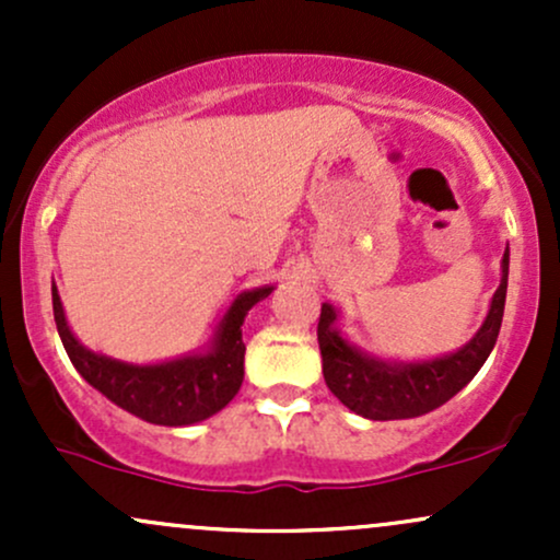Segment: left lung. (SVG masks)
Wrapping results in <instances>:
<instances>
[{
    "label": "left lung",
    "mask_w": 560,
    "mask_h": 560,
    "mask_svg": "<svg viewBox=\"0 0 560 560\" xmlns=\"http://www.w3.org/2000/svg\"><path fill=\"white\" fill-rule=\"evenodd\" d=\"M505 289L508 249L503 255V279H500L490 313H487V320L481 324L477 337L453 355L427 363L392 365L363 355L339 337V331L334 329L337 311L329 302H324L318 318V345L320 358H324L326 387L352 413L371 421L416 419V416L440 408L450 397L458 395L490 358L492 347L498 342L500 324H503Z\"/></svg>",
    "instance_id": "1"
}]
</instances>
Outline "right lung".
<instances>
[{
  "label": "right lung",
  "mask_w": 560,
  "mask_h": 560,
  "mask_svg": "<svg viewBox=\"0 0 560 560\" xmlns=\"http://www.w3.org/2000/svg\"><path fill=\"white\" fill-rule=\"evenodd\" d=\"M271 287L253 289L234 300L208 355L178 358L158 365H131L96 355L73 337L66 324L60 294L52 284V311L70 363L107 400L160 427H189L205 421L234 400L244 378L242 324L255 302L266 300Z\"/></svg>",
  "instance_id": "add662e5"
}]
</instances>
